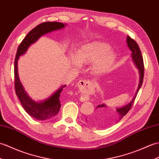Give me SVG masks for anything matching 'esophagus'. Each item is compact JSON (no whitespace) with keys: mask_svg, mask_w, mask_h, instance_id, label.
I'll list each match as a JSON object with an SVG mask.
<instances>
[{"mask_svg":"<svg viewBox=\"0 0 159 159\" xmlns=\"http://www.w3.org/2000/svg\"><path fill=\"white\" fill-rule=\"evenodd\" d=\"M91 84V82L88 80H80L78 83V87L80 90H84L87 87H89Z\"/></svg>","mask_w":159,"mask_h":159,"instance_id":"34e87169","label":"esophagus"}]
</instances>
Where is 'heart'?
I'll list each match as a JSON object with an SVG mask.
<instances>
[{"label":"heart","mask_w":159,"mask_h":159,"mask_svg":"<svg viewBox=\"0 0 159 159\" xmlns=\"http://www.w3.org/2000/svg\"><path fill=\"white\" fill-rule=\"evenodd\" d=\"M72 64H89L93 63V70L97 74L108 72L116 60V55L110 50V46L105 43L93 41L86 43L77 50L76 55H72Z\"/></svg>","instance_id":"obj_1"}]
</instances>
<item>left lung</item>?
Returning <instances> with one entry per match:
<instances>
[{"label":"left lung","mask_w":159,"mask_h":159,"mask_svg":"<svg viewBox=\"0 0 159 159\" xmlns=\"http://www.w3.org/2000/svg\"><path fill=\"white\" fill-rule=\"evenodd\" d=\"M127 43L129 49L132 51V60L136 67L139 70V82L137 91H136L135 96L133 98L131 102L127 105L121 107V108H116L115 111H108V107L104 104L98 105L97 108H95L94 114L87 120L88 123L91 126L97 128H104L121 120L131 108L139 89L142 87L143 75H144V66H143V60L141 51H140L138 43L129 36H127Z\"/></svg>","instance_id":"left-lung-1"}]
</instances>
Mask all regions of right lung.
Instances as JSON below:
<instances>
[{
    "label": "right lung",
    "mask_w": 159,
    "mask_h": 159,
    "mask_svg": "<svg viewBox=\"0 0 159 159\" xmlns=\"http://www.w3.org/2000/svg\"><path fill=\"white\" fill-rule=\"evenodd\" d=\"M66 24L60 22H44L33 28L22 40L18 47L14 62L15 89L17 96L19 98L21 106L29 115L39 120L51 119L60 111L61 104L60 97L61 91L66 85L61 86L49 98L43 101L36 102L28 96L22 86L18 76L17 61L21 55L26 52L29 47L34 43L40 36L65 27Z\"/></svg>",
    "instance_id": "add662e5"
}]
</instances>
